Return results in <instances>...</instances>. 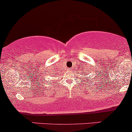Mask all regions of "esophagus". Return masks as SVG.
I'll return each instance as SVG.
<instances>
[{"instance_id": "34e87169", "label": "esophagus", "mask_w": 132, "mask_h": 132, "mask_svg": "<svg viewBox=\"0 0 132 132\" xmlns=\"http://www.w3.org/2000/svg\"><path fill=\"white\" fill-rule=\"evenodd\" d=\"M72 70H73L72 69H69V71H70V72H71V71H72Z\"/></svg>"}]
</instances>
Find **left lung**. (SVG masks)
I'll return each mask as SVG.
<instances>
[{"instance_id":"1","label":"left lung","mask_w":132,"mask_h":132,"mask_svg":"<svg viewBox=\"0 0 132 132\" xmlns=\"http://www.w3.org/2000/svg\"><path fill=\"white\" fill-rule=\"evenodd\" d=\"M84 74H86V73H84Z\"/></svg>"}]
</instances>
